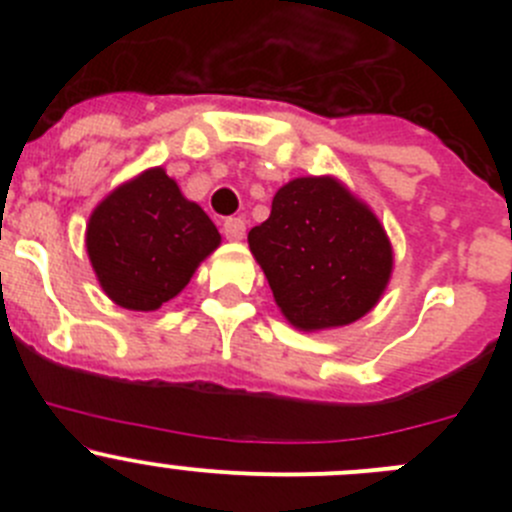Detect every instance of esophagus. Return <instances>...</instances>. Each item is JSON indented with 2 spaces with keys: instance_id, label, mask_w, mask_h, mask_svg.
<instances>
[{
  "instance_id": "34e87169",
  "label": "esophagus",
  "mask_w": 512,
  "mask_h": 512,
  "mask_svg": "<svg viewBox=\"0 0 512 512\" xmlns=\"http://www.w3.org/2000/svg\"><path fill=\"white\" fill-rule=\"evenodd\" d=\"M223 232H225L227 240H242V235H245V220L227 218L223 223Z\"/></svg>"
}]
</instances>
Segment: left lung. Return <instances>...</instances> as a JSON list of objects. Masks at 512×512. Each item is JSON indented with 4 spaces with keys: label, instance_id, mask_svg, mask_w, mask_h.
<instances>
[{
    "label": "left lung",
    "instance_id": "left-lung-1",
    "mask_svg": "<svg viewBox=\"0 0 512 512\" xmlns=\"http://www.w3.org/2000/svg\"><path fill=\"white\" fill-rule=\"evenodd\" d=\"M250 250L294 327L352 324L384 292L391 245L376 215L334 178H297L277 190Z\"/></svg>",
    "mask_w": 512,
    "mask_h": 512
}]
</instances>
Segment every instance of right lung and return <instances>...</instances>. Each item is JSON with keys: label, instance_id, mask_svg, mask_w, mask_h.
I'll use <instances>...</instances> for the list:
<instances>
[{"label": "right lung", "instance_id": "obj_1", "mask_svg": "<svg viewBox=\"0 0 512 512\" xmlns=\"http://www.w3.org/2000/svg\"><path fill=\"white\" fill-rule=\"evenodd\" d=\"M218 245V227L200 205L183 198L163 168L113 190L86 230V250L103 292L136 312L173 299Z\"/></svg>", "mask_w": 512, "mask_h": 512}]
</instances>
